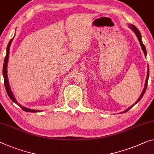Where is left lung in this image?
Wrapping results in <instances>:
<instances>
[{
  "mask_svg": "<svg viewBox=\"0 0 154 154\" xmlns=\"http://www.w3.org/2000/svg\"><path fill=\"white\" fill-rule=\"evenodd\" d=\"M129 27L130 29H131L132 30H133L134 32H135V34H136V35L137 38H138V39L139 42H140V46H141V48H142V49H143V52H144V54H145V56H146V48H145V46L144 45V44L143 43V41H142V38H141V34H140V32H139V30H138V29H137L136 26H134V25H131V24H129ZM149 67H148V69H147V75H146V78L145 87H144V89H143V92H142L141 95L140 96V97H139V98L138 99V100H137V101L136 102V103H135L133 105H131V107H129L128 109H126V110H125V111H124V112H122V113H125V112H127V111H129V109H131L132 107H133L135 105H136V103H138V102L141 100V98H143V95H144V94H145V91H146V87H147V83H148V79H149Z\"/></svg>",
  "mask_w": 154,
  "mask_h": 154,
  "instance_id": "obj_1",
  "label": "left lung"
}]
</instances>
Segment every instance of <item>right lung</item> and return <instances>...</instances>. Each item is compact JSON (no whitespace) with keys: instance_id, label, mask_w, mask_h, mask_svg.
<instances>
[{"instance_id":"add662e5","label":"right lung","mask_w":154,"mask_h":154,"mask_svg":"<svg viewBox=\"0 0 154 154\" xmlns=\"http://www.w3.org/2000/svg\"><path fill=\"white\" fill-rule=\"evenodd\" d=\"M13 38H11L10 40V41L8 43V45L7 47V54H6V56H5V60H4V64H3V78H4V83H5V89H6V91H7V93H8V96L9 98L11 100H12L14 103H15L16 105H18L19 107H21L23 110L25 111V112H41V110H34V109H28V108H26L25 107H23V106L20 105L19 103H18L17 100H16L15 97L13 95V93L11 92V89H10V86H9V80H8V74H7V67H8V59H9V47H10L11 45V42L13 41Z\"/></svg>"}]
</instances>
